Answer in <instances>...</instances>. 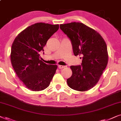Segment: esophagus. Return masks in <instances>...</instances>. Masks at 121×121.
Wrapping results in <instances>:
<instances>
[{"label":"esophagus","mask_w":121,"mask_h":121,"mask_svg":"<svg viewBox=\"0 0 121 121\" xmlns=\"http://www.w3.org/2000/svg\"><path fill=\"white\" fill-rule=\"evenodd\" d=\"M58 68H59V69H63V68H65V66L59 65H58Z\"/></svg>","instance_id":"1"}]
</instances>
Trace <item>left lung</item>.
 <instances>
[{"label":"left lung","instance_id":"8db88e82","mask_svg":"<svg viewBox=\"0 0 121 121\" xmlns=\"http://www.w3.org/2000/svg\"><path fill=\"white\" fill-rule=\"evenodd\" d=\"M60 28L70 39L74 55L82 58L81 65L70 66L72 75L67 79L68 85L79 91L90 90L98 82L107 65L106 43L99 32L82 23L61 24Z\"/></svg>","mask_w":121,"mask_h":121}]
</instances>
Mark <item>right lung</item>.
Listing matches in <instances>:
<instances>
[{"label": "right lung", "instance_id": "obj_1", "mask_svg": "<svg viewBox=\"0 0 121 121\" xmlns=\"http://www.w3.org/2000/svg\"><path fill=\"white\" fill-rule=\"evenodd\" d=\"M59 29V25L39 22L18 34L11 46L10 60L16 75L26 87L34 91L47 88L57 69L39 59L48 39Z\"/></svg>", "mask_w": 121, "mask_h": 121}]
</instances>
